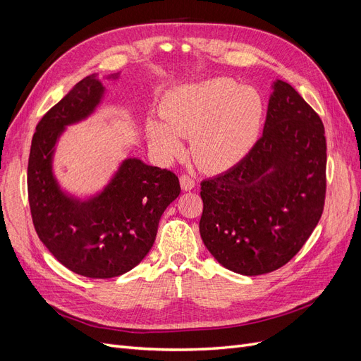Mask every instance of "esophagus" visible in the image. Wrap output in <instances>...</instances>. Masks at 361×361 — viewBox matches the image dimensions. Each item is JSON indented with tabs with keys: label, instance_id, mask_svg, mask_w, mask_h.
Listing matches in <instances>:
<instances>
[{
	"label": "esophagus",
	"instance_id": "obj_1",
	"mask_svg": "<svg viewBox=\"0 0 361 361\" xmlns=\"http://www.w3.org/2000/svg\"><path fill=\"white\" fill-rule=\"evenodd\" d=\"M179 180H180L182 190H185V191H190V190H192L195 187V180L190 176V174H182V176L179 178Z\"/></svg>",
	"mask_w": 361,
	"mask_h": 361
}]
</instances>
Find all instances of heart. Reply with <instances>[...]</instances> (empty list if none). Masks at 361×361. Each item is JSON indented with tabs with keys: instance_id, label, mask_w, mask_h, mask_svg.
Here are the masks:
<instances>
[{
	"instance_id": "obj_1",
	"label": "heart",
	"mask_w": 361,
	"mask_h": 361,
	"mask_svg": "<svg viewBox=\"0 0 361 361\" xmlns=\"http://www.w3.org/2000/svg\"><path fill=\"white\" fill-rule=\"evenodd\" d=\"M264 99L251 87H239L231 78H212L183 85L164 101V123H147V134L162 158L182 154L179 137H191L195 162L218 171L241 161L259 137L264 120Z\"/></svg>"
}]
</instances>
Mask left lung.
Segmentation results:
<instances>
[{
	"instance_id": "left-lung-1",
	"label": "left lung",
	"mask_w": 361,
	"mask_h": 361,
	"mask_svg": "<svg viewBox=\"0 0 361 361\" xmlns=\"http://www.w3.org/2000/svg\"><path fill=\"white\" fill-rule=\"evenodd\" d=\"M322 120L285 81L274 84L264 134L235 167L200 183V235L243 276L286 265L318 224L326 191Z\"/></svg>"
}]
</instances>
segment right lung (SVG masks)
I'll list each match as a JSON object with an SVG mask.
<instances>
[{"label": "right lung", "instance_id": "1", "mask_svg": "<svg viewBox=\"0 0 361 361\" xmlns=\"http://www.w3.org/2000/svg\"><path fill=\"white\" fill-rule=\"evenodd\" d=\"M102 93L96 75L85 76L40 118L27 173L30 211L40 241L60 264L90 279L117 277L137 267L155 243L162 212L180 192L173 171L135 158L126 159L90 200H73L60 191L51 170L56 141L64 126L93 111Z\"/></svg>", "mask_w": 361, "mask_h": 361}]
</instances>
